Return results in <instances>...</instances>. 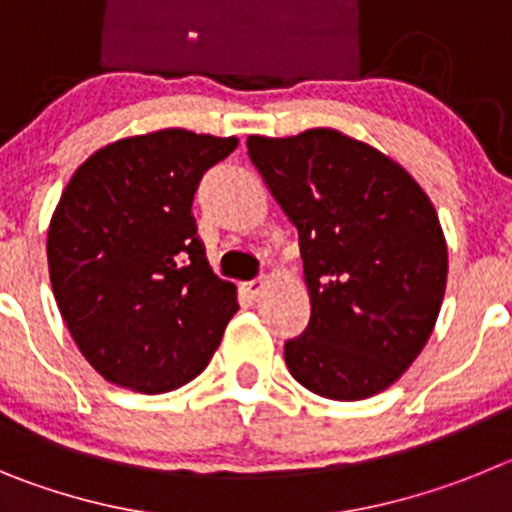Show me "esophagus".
Listing matches in <instances>:
<instances>
[{
    "label": "esophagus",
    "instance_id": "obj_1",
    "mask_svg": "<svg viewBox=\"0 0 512 512\" xmlns=\"http://www.w3.org/2000/svg\"><path fill=\"white\" fill-rule=\"evenodd\" d=\"M264 287H266V277H259V279H253V282H248V284H246V289H248V295H253V297L259 295V292H261V289H264Z\"/></svg>",
    "mask_w": 512,
    "mask_h": 512
}]
</instances>
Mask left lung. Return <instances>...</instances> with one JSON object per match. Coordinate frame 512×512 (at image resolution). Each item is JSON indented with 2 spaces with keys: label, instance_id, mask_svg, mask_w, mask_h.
<instances>
[{
  "label": "left lung",
  "instance_id": "8db88e82",
  "mask_svg": "<svg viewBox=\"0 0 512 512\" xmlns=\"http://www.w3.org/2000/svg\"><path fill=\"white\" fill-rule=\"evenodd\" d=\"M246 146L300 233L310 323L284 343L289 374L330 400L387 390L428 343L446 292L436 207L397 161L341 130Z\"/></svg>",
  "mask_w": 512,
  "mask_h": 512
}]
</instances>
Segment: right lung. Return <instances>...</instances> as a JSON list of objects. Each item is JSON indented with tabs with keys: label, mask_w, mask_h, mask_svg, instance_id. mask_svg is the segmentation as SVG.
<instances>
[{
	"label": "right lung",
	"mask_w": 512,
	"mask_h": 512,
	"mask_svg": "<svg viewBox=\"0 0 512 512\" xmlns=\"http://www.w3.org/2000/svg\"><path fill=\"white\" fill-rule=\"evenodd\" d=\"M238 138L166 128L99 148L63 189L48 228L58 310L107 382L161 395L210 364L238 310L205 256L194 192Z\"/></svg>",
	"instance_id": "right-lung-1"
}]
</instances>
